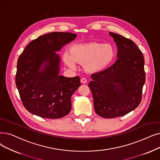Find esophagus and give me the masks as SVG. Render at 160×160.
I'll use <instances>...</instances> for the list:
<instances>
[{
  "label": "esophagus",
  "mask_w": 160,
  "mask_h": 160,
  "mask_svg": "<svg viewBox=\"0 0 160 160\" xmlns=\"http://www.w3.org/2000/svg\"><path fill=\"white\" fill-rule=\"evenodd\" d=\"M80 82L82 83V84H86V83H87V79L86 78H82L80 79Z\"/></svg>",
  "instance_id": "esophagus-1"
}]
</instances>
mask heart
Listing matches in <instances>:
<instances>
[{"label":"heart","mask_w":160,"mask_h":160,"mask_svg":"<svg viewBox=\"0 0 160 160\" xmlns=\"http://www.w3.org/2000/svg\"><path fill=\"white\" fill-rule=\"evenodd\" d=\"M114 49L109 44L90 42L74 46L71 48L70 56L65 54V63L72 69L76 63L84 65L89 72H99L108 65L114 58Z\"/></svg>","instance_id":"heart-1"}]
</instances>
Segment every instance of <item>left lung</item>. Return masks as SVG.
Wrapping results in <instances>:
<instances>
[{"label": "left lung", "instance_id": "1", "mask_svg": "<svg viewBox=\"0 0 160 160\" xmlns=\"http://www.w3.org/2000/svg\"><path fill=\"white\" fill-rule=\"evenodd\" d=\"M118 47L115 63L92 75L89 87L97 115L113 118L128 114L141 102L145 83L144 59L133 40L112 32Z\"/></svg>", "mask_w": 160, "mask_h": 160}]
</instances>
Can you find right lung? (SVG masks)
Segmentation results:
<instances>
[{
    "instance_id": "obj_1",
    "label": "right lung",
    "mask_w": 160,
    "mask_h": 160,
    "mask_svg": "<svg viewBox=\"0 0 160 160\" xmlns=\"http://www.w3.org/2000/svg\"><path fill=\"white\" fill-rule=\"evenodd\" d=\"M76 36L65 32L44 34L32 40L19 55L16 84L24 107L31 114L58 119L70 112L71 96L81 85L80 77L59 75L60 58L55 52Z\"/></svg>"
}]
</instances>
